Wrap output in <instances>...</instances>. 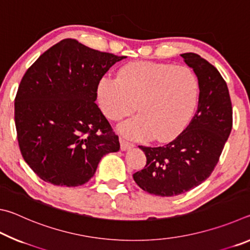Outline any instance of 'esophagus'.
<instances>
[{"mask_svg":"<svg viewBox=\"0 0 250 250\" xmlns=\"http://www.w3.org/2000/svg\"><path fill=\"white\" fill-rule=\"evenodd\" d=\"M133 146H134L133 143H131L129 141L125 140V139H121L120 138V147H121L122 151L129 150V149H131V147H133Z\"/></svg>","mask_w":250,"mask_h":250,"instance_id":"esophagus-1","label":"esophagus"}]
</instances>
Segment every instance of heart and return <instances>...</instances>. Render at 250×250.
I'll return each mask as SVG.
<instances>
[{"label": "heart", "instance_id": "1", "mask_svg": "<svg viewBox=\"0 0 250 250\" xmlns=\"http://www.w3.org/2000/svg\"><path fill=\"white\" fill-rule=\"evenodd\" d=\"M97 99L104 116L119 121L135 109L140 115L119 126L135 140L166 142L176 138L192 119L198 99V80L184 66L140 61L128 62L118 78L104 76L97 83Z\"/></svg>", "mask_w": 250, "mask_h": 250}]
</instances>
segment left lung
I'll use <instances>...</instances> for the list:
<instances>
[{"instance_id": "1", "label": "left lung", "mask_w": 250, "mask_h": 250, "mask_svg": "<svg viewBox=\"0 0 250 250\" xmlns=\"http://www.w3.org/2000/svg\"><path fill=\"white\" fill-rule=\"evenodd\" d=\"M181 56L198 80L195 115L183 132L167 145L139 146L146 156V164L133 174L143 191L158 196L180 195L209 177L232 126L229 91L219 71L197 54Z\"/></svg>"}]
</instances>
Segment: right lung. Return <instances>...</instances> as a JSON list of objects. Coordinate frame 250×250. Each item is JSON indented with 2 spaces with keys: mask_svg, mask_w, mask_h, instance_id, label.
I'll return each instance as SVG.
<instances>
[{
  "mask_svg": "<svg viewBox=\"0 0 250 250\" xmlns=\"http://www.w3.org/2000/svg\"><path fill=\"white\" fill-rule=\"evenodd\" d=\"M124 58L66 39L23 76L14 104L19 146L43 181L83 185L104 155L119 151V138L95 101L100 78Z\"/></svg>",
  "mask_w": 250,
  "mask_h": 250,
  "instance_id": "add662e5",
  "label": "right lung"
}]
</instances>
